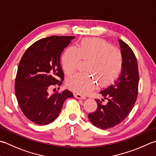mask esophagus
I'll use <instances>...</instances> for the list:
<instances>
[{
    "label": "esophagus",
    "instance_id": "obj_1",
    "mask_svg": "<svg viewBox=\"0 0 156 156\" xmlns=\"http://www.w3.org/2000/svg\"><path fill=\"white\" fill-rule=\"evenodd\" d=\"M74 96H75L76 98H78V99H86V97H85L84 95H82V94H79V93H75Z\"/></svg>",
    "mask_w": 156,
    "mask_h": 156
}]
</instances>
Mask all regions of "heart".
<instances>
[{
    "label": "heart",
    "mask_w": 156,
    "mask_h": 156,
    "mask_svg": "<svg viewBox=\"0 0 156 156\" xmlns=\"http://www.w3.org/2000/svg\"><path fill=\"white\" fill-rule=\"evenodd\" d=\"M82 59H89L87 71L97 76L102 86L110 84L120 74L123 66L121 52L101 39L85 38L78 47H69L62 56V68L65 74L71 75L78 69ZM70 89L80 94H87L96 87L95 79L92 75L78 73L67 80Z\"/></svg>",
    "instance_id": "b5f03b06"
}]
</instances>
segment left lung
<instances>
[{
  "label": "left lung",
  "mask_w": 156,
  "mask_h": 156,
  "mask_svg": "<svg viewBox=\"0 0 156 156\" xmlns=\"http://www.w3.org/2000/svg\"><path fill=\"white\" fill-rule=\"evenodd\" d=\"M123 58L121 75L111 86L101 90L108 101L103 105L99 99L96 111L88 117L94 126L101 129H111L120 124L132 110L138 95L139 69L136 58L131 48L126 42L118 40Z\"/></svg>",
  "instance_id": "8db88e82"
}]
</instances>
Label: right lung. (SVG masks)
<instances>
[{"mask_svg":"<svg viewBox=\"0 0 156 156\" xmlns=\"http://www.w3.org/2000/svg\"><path fill=\"white\" fill-rule=\"evenodd\" d=\"M74 38L52 36L38 40L21 57L15 78V95L23 114L34 123L50 124L58 117L65 100L74 97L68 90L50 94L48 89L63 83L60 56Z\"/></svg>","mask_w":156,"mask_h":156,"instance_id":"right-lung-1","label":"right lung"}]
</instances>
